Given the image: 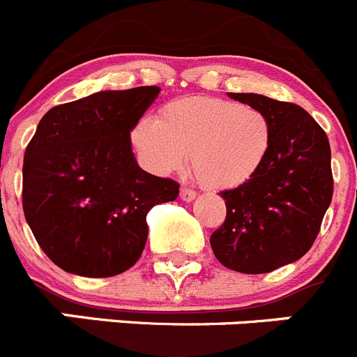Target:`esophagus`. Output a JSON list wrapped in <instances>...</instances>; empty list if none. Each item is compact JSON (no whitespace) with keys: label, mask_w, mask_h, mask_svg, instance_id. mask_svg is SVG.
Masks as SVG:
<instances>
[{"label":"esophagus","mask_w":357,"mask_h":357,"mask_svg":"<svg viewBox=\"0 0 357 357\" xmlns=\"http://www.w3.org/2000/svg\"><path fill=\"white\" fill-rule=\"evenodd\" d=\"M196 198V192L189 188H181V199L182 202H192Z\"/></svg>","instance_id":"esophagus-1"}]
</instances>
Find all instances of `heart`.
Listing matches in <instances>:
<instances>
[{"mask_svg":"<svg viewBox=\"0 0 357 357\" xmlns=\"http://www.w3.org/2000/svg\"><path fill=\"white\" fill-rule=\"evenodd\" d=\"M130 140L138 161L154 175H172L191 158L203 188L226 191L249 182L266 162L273 128L256 107L195 96L166 103L159 121L138 119Z\"/></svg>","mask_w":357,"mask_h":357,"instance_id":"heart-1","label":"heart"}]
</instances>
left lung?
<instances>
[{
	"label": "left lung",
	"instance_id": "1",
	"mask_svg": "<svg viewBox=\"0 0 357 357\" xmlns=\"http://www.w3.org/2000/svg\"><path fill=\"white\" fill-rule=\"evenodd\" d=\"M227 96L268 115L273 144L245 184L220 191L226 219L212 233L213 254L229 270L268 273L310 250L333 196L331 149L307 110L263 94Z\"/></svg>",
	"mask_w": 357,
	"mask_h": 357
}]
</instances>
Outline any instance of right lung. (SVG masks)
Returning <instances> with one entry per match:
<instances>
[{"instance_id":"obj_1","label":"right lung","mask_w":357,"mask_h":357,"mask_svg":"<svg viewBox=\"0 0 357 357\" xmlns=\"http://www.w3.org/2000/svg\"><path fill=\"white\" fill-rule=\"evenodd\" d=\"M159 87L101 91L57 105L26 147L22 208L49 259L80 277L130 270L147 242V213L178 188L138 166L130 133Z\"/></svg>"}]
</instances>
